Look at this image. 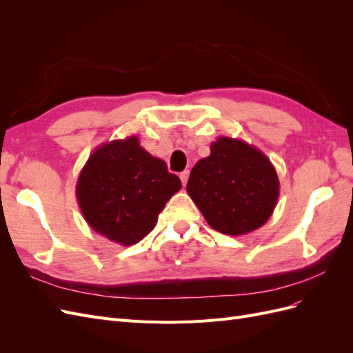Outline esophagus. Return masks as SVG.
I'll return each mask as SVG.
<instances>
[{"label": "esophagus", "instance_id": "esophagus-1", "mask_svg": "<svg viewBox=\"0 0 353 353\" xmlns=\"http://www.w3.org/2000/svg\"><path fill=\"white\" fill-rule=\"evenodd\" d=\"M188 175H190L188 170H184V172H181V174H179V178H181V181H183V185H185V184H187Z\"/></svg>", "mask_w": 353, "mask_h": 353}]
</instances>
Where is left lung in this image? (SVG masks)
<instances>
[{
    "instance_id": "8db88e82",
    "label": "left lung",
    "mask_w": 353,
    "mask_h": 353,
    "mask_svg": "<svg viewBox=\"0 0 353 353\" xmlns=\"http://www.w3.org/2000/svg\"><path fill=\"white\" fill-rule=\"evenodd\" d=\"M187 193L213 230L244 236L271 218L280 181L259 148L237 138L218 137L210 144V154L191 170Z\"/></svg>"
}]
</instances>
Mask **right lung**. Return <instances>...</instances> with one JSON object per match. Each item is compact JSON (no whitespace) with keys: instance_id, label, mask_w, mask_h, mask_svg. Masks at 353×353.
Listing matches in <instances>:
<instances>
[{"instance_id":"1","label":"right lung","mask_w":353,"mask_h":353,"mask_svg":"<svg viewBox=\"0 0 353 353\" xmlns=\"http://www.w3.org/2000/svg\"><path fill=\"white\" fill-rule=\"evenodd\" d=\"M179 190V178L132 135L95 148L79 172L77 199L95 232L132 245L154 228L159 213Z\"/></svg>"}]
</instances>
